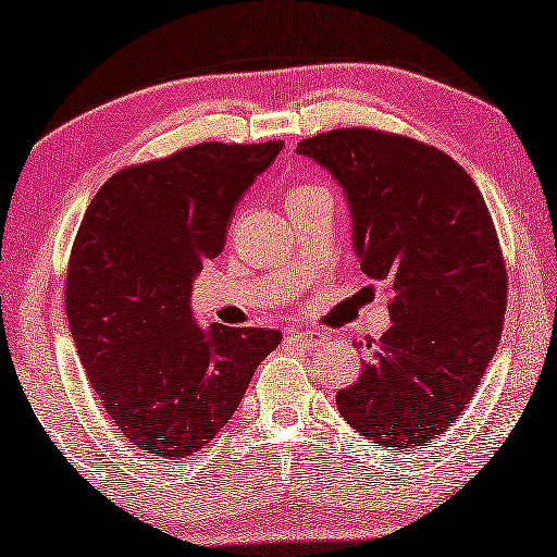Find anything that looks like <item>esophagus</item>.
Wrapping results in <instances>:
<instances>
[{
  "label": "esophagus",
  "instance_id": "obj_1",
  "mask_svg": "<svg viewBox=\"0 0 557 557\" xmlns=\"http://www.w3.org/2000/svg\"><path fill=\"white\" fill-rule=\"evenodd\" d=\"M287 337L289 343L302 347V350H314V347L325 343V335H320V332H312V330H287Z\"/></svg>",
  "mask_w": 557,
  "mask_h": 557
}]
</instances>
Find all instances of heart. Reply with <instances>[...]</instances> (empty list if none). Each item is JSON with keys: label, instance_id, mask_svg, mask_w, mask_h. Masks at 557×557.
<instances>
[{"label": "heart", "instance_id": "heart-1", "mask_svg": "<svg viewBox=\"0 0 557 557\" xmlns=\"http://www.w3.org/2000/svg\"><path fill=\"white\" fill-rule=\"evenodd\" d=\"M307 189H312V185H302V187H295V189H293V193H289V195H287V202H289V199H295V197H300V195H305V193H307Z\"/></svg>", "mask_w": 557, "mask_h": 557}]
</instances>
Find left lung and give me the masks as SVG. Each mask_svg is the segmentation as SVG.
Masks as SVG:
<instances>
[{
    "instance_id": "left-lung-1",
    "label": "left lung",
    "mask_w": 557,
    "mask_h": 557,
    "mask_svg": "<svg viewBox=\"0 0 557 557\" xmlns=\"http://www.w3.org/2000/svg\"><path fill=\"white\" fill-rule=\"evenodd\" d=\"M297 152L345 189L360 268L393 289V325L364 345L337 410L372 443L410 450L460 418L503 335L508 275L493 218L470 174L418 139L345 127Z\"/></svg>"
}]
</instances>
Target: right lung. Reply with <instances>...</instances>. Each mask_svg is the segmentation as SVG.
Here are the masks:
<instances>
[{"instance_id":"add662e5","label":"right lung","mask_w":557,"mask_h":557,"mask_svg":"<svg viewBox=\"0 0 557 557\" xmlns=\"http://www.w3.org/2000/svg\"><path fill=\"white\" fill-rule=\"evenodd\" d=\"M282 143H202L124 168L99 187L66 264L82 368L132 445L187 458L235 414L282 332L202 330L193 280L225 247L235 207Z\"/></svg>"}]
</instances>
